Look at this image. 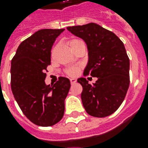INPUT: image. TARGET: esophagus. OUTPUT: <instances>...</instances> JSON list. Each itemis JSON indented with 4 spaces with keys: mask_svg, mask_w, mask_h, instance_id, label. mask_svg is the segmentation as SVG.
Instances as JSON below:
<instances>
[{
    "mask_svg": "<svg viewBox=\"0 0 148 148\" xmlns=\"http://www.w3.org/2000/svg\"><path fill=\"white\" fill-rule=\"evenodd\" d=\"M70 81H71V84H74V83H75L76 82H77V80H76L75 78H71V79Z\"/></svg>",
    "mask_w": 148,
    "mask_h": 148,
    "instance_id": "1",
    "label": "esophagus"
}]
</instances>
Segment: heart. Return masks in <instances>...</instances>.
I'll use <instances>...</instances> for the list:
<instances>
[{"instance_id": "b5f03b06", "label": "heart", "mask_w": 148, "mask_h": 148, "mask_svg": "<svg viewBox=\"0 0 148 148\" xmlns=\"http://www.w3.org/2000/svg\"><path fill=\"white\" fill-rule=\"evenodd\" d=\"M82 40L80 39H71V41L69 42V44L71 46V47H72L73 46L75 45L76 43H77L78 42H80ZM78 68L77 67H72L70 68V69H68L67 71H66V73H67L68 75H70V76H75V75H77V73H78Z\"/></svg>"}]
</instances>
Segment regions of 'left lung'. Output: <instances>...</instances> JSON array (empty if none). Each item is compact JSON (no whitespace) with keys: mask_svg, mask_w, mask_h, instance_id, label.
<instances>
[{"mask_svg":"<svg viewBox=\"0 0 148 148\" xmlns=\"http://www.w3.org/2000/svg\"><path fill=\"white\" fill-rule=\"evenodd\" d=\"M66 28L86 43L89 59L83 75L97 77L92 85L85 77L77 79L82 86L84 108L95 117L112 114L129 87L130 62L124 43L113 32L94 23Z\"/></svg>","mask_w":148,"mask_h":148,"instance_id":"8db88e82","label":"left lung"}]
</instances>
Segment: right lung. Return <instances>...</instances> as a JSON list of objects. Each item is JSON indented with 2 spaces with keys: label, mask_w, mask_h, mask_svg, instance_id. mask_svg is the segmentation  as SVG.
<instances>
[{
  "label": "right lung",
  "mask_w": 148,
  "mask_h": 148,
  "mask_svg": "<svg viewBox=\"0 0 148 148\" xmlns=\"http://www.w3.org/2000/svg\"><path fill=\"white\" fill-rule=\"evenodd\" d=\"M65 29H41L24 40L11 62V88L27 119L42 127L57 124L64 115L65 99L71 88L67 77L46 85L45 71L51 50Z\"/></svg>",
  "instance_id": "obj_1"
}]
</instances>
